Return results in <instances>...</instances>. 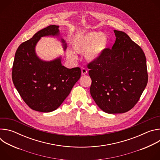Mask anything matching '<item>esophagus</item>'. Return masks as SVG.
<instances>
[{"instance_id": "34e87169", "label": "esophagus", "mask_w": 160, "mask_h": 160, "mask_svg": "<svg viewBox=\"0 0 160 160\" xmlns=\"http://www.w3.org/2000/svg\"><path fill=\"white\" fill-rule=\"evenodd\" d=\"M81 72H82V75H86V74L87 73V70L85 69V68H82Z\"/></svg>"}]
</instances>
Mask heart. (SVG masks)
<instances>
[{"label": "heart", "mask_w": 160, "mask_h": 160, "mask_svg": "<svg viewBox=\"0 0 160 160\" xmlns=\"http://www.w3.org/2000/svg\"><path fill=\"white\" fill-rule=\"evenodd\" d=\"M109 39L106 34L98 31H92L76 35L72 40V48L78 54H85V58L89 62L99 59L107 49ZM67 56L75 59L77 56L73 51H67Z\"/></svg>", "instance_id": "b5f03b06"}]
</instances>
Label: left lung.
I'll list each match as a JSON object with an SVG mask.
<instances>
[{"label":"left lung","mask_w":160,"mask_h":160,"mask_svg":"<svg viewBox=\"0 0 160 160\" xmlns=\"http://www.w3.org/2000/svg\"><path fill=\"white\" fill-rule=\"evenodd\" d=\"M116 40L87 67L92 80L90 92L109 114L123 113L138 102L148 80L146 58L140 46L123 32L114 30Z\"/></svg>","instance_id":"8db88e82"}]
</instances>
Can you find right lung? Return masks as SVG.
I'll return each instance as SVG.
<instances>
[{"label": "right lung", "mask_w": 160, "mask_h": 160, "mask_svg": "<svg viewBox=\"0 0 160 160\" xmlns=\"http://www.w3.org/2000/svg\"><path fill=\"white\" fill-rule=\"evenodd\" d=\"M59 35V26L50 25L22 43L15 54L13 83L25 103L37 111L48 112L58 108L81 76L80 68L69 69L62 66L61 56L46 61L37 55L35 47L41 37ZM61 42L65 51L66 41L61 38Z\"/></svg>", "instance_id": "1"}]
</instances>
